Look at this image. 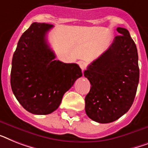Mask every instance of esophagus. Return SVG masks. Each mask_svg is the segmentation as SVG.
<instances>
[{
	"label": "esophagus",
	"mask_w": 148,
	"mask_h": 148,
	"mask_svg": "<svg viewBox=\"0 0 148 148\" xmlns=\"http://www.w3.org/2000/svg\"><path fill=\"white\" fill-rule=\"evenodd\" d=\"M78 64H79L80 69H81L82 71H84V70H85V69H86V63L85 62H84V61H80V62H79Z\"/></svg>",
	"instance_id": "1"
}]
</instances>
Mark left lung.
I'll return each mask as SVG.
<instances>
[{
	"mask_svg": "<svg viewBox=\"0 0 148 148\" xmlns=\"http://www.w3.org/2000/svg\"><path fill=\"white\" fill-rule=\"evenodd\" d=\"M117 31L119 36L84 71L91 85L85 111L99 123L114 122L129 110L139 82L136 45L126 29L118 27Z\"/></svg>",
	"mask_w": 148,
	"mask_h": 148,
	"instance_id": "left-lung-1",
	"label": "left lung"
}]
</instances>
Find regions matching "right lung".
Instances as JSON below:
<instances>
[{"label":"right lung","mask_w":148,"mask_h":148,"mask_svg":"<svg viewBox=\"0 0 148 148\" xmlns=\"http://www.w3.org/2000/svg\"><path fill=\"white\" fill-rule=\"evenodd\" d=\"M52 27L33 23L20 37L12 59V91L23 107L36 115L56 110L64 94L82 76L77 64L55 60L46 41Z\"/></svg>","instance_id":"obj_1"}]
</instances>
